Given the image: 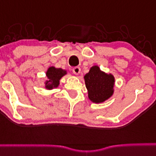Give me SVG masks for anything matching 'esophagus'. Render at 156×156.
Instances as JSON below:
<instances>
[{"mask_svg": "<svg viewBox=\"0 0 156 156\" xmlns=\"http://www.w3.org/2000/svg\"><path fill=\"white\" fill-rule=\"evenodd\" d=\"M72 71H73V73H74V74L78 75V74H79V73H80L81 69L79 68V67H74V68H73Z\"/></svg>", "mask_w": 156, "mask_h": 156, "instance_id": "1", "label": "esophagus"}]
</instances>
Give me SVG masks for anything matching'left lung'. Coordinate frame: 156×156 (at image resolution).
Wrapping results in <instances>:
<instances>
[{
  "instance_id": "8db88e82",
  "label": "left lung",
  "mask_w": 156,
  "mask_h": 156,
  "mask_svg": "<svg viewBox=\"0 0 156 156\" xmlns=\"http://www.w3.org/2000/svg\"><path fill=\"white\" fill-rule=\"evenodd\" d=\"M88 97L92 102L101 103L108 100L113 93L114 77L100 70L98 66H93L84 76Z\"/></svg>"
}]
</instances>
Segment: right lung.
<instances>
[{"mask_svg":"<svg viewBox=\"0 0 156 156\" xmlns=\"http://www.w3.org/2000/svg\"><path fill=\"white\" fill-rule=\"evenodd\" d=\"M65 74H66V71L63 70L62 69L50 67L46 73L48 81L45 83V87L47 89H52L53 87H57L59 83H60V79Z\"/></svg>","mask_w":156,"mask_h":156,"instance_id":"1","label":"right lung"}]
</instances>
